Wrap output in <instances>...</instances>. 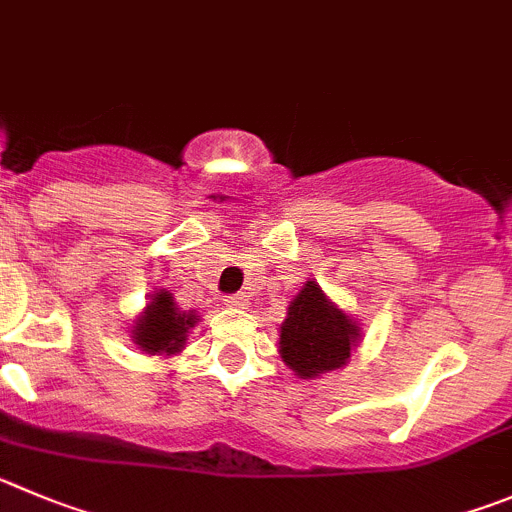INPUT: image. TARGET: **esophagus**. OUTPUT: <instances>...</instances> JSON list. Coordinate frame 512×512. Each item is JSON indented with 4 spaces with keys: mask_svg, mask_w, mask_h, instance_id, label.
<instances>
[{
    "mask_svg": "<svg viewBox=\"0 0 512 512\" xmlns=\"http://www.w3.org/2000/svg\"><path fill=\"white\" fill-rule=\"evenodd\" d=\"M224 305H229V308H247L250 305V298H247L245 293H234V295H224Z\"/></svg>",
    "mask_w": 512,
    "mask_h": 512,
    "instance_id": "1",
    "label": "esophagus"
}]
</instances>
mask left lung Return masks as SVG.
<instances>
[{"label":"left lung","mask_w":512,"mask_h":512,"mask_svg":"<svg viewBox=\"0 0 512 512\" xmlns=\"http://www.w3.org/2000/svg\"><path fill=\"white\" fill-rule=\"evenodd\" d=\"M358 338V323L308 280L280 326V356L300 379H315L346 366Z\"/></svg>","instance_id":"left-lung-1"}]
</instances>
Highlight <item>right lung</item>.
I'll return each instance as SVG.
<instances>
[{
  "instance_id": "1",
  "label": "right lung",
  "mask_w": 512,
  "mask_h": 512,
  "mask_svg": "<svg viewBox=\"0 0 512 512\" xmlns=\"http://www.w3.org/2000/svg\"><path fill=\"white\" fill-rule=\"evenodd\" d=\"M197 315L176 308L169 290L151 295L146 310L136 318L133 343L151 356H174L186 346V333L194 328Z\"/></svg>"
}]
</instances>
